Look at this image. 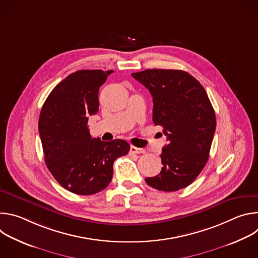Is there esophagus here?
I'll list each match as a JSON object with an SVG mask.
<instances>
[{"instance_id":"esophagus-1","label":"esophagus","mask_w":258,"mask_h":258,"mask_svg":"<svg viewBox=\"0 0 258 258\" xmlns=\"http://www.w3.org/2000/svg\"><path fill=\"white\" fill-rule=\"evenodd\" d=\"M131 152L134 154H141V153H145V150L142 148H138V147H135V146H131Z\"/></svg>"}]
</instances>
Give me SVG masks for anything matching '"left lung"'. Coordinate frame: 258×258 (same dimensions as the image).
I'll return each instance as SVG.
<instances>
[{
    "label": "left lung",
    "mask_w": 258,
    "mask_h": 258,
    "mask_svg": "<svg viewBox=\"0 0 258 258\" xmlns=\"http://www.w3.org/2000/svg\"><path fill=\"white\" fill-rule=\"evenodd\" d=\"M132 76L151 93L153 122L163 127L167 138L160 154V173L145 180L164 192L186 188L208 160L216 126L209 98L201 84L186 71L147 69Z\"/></svg>",
    "instance_id": "obj_1"
}]
</instances>
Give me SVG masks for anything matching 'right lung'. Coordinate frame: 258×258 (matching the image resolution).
<instances>
[{
	"label": "right lung",
	"instance_id": "right-lung-1",
	"mask_svg": "<svg viewBox=\"0 0 258 258\" xmlns=\"http://www.w3.org/2000/svg\"><path fill=\"white\" fill-rule=\"evenodd\" d=\"M112 70H79L59 83L45 101L39 133L45 162L60 185L78 195L104 190L113 175L114 160L130 151L120 139L92 138L90 115L99 110L98 93Z\"/></svg>",
	"mask_w": 258,
	"mask_h": 258
}]
</instances>
